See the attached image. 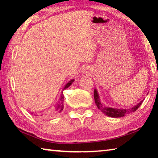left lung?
Instances as JSON below:
<instances>
[{
  "instance_id": "8db88e82",
  "label": "left lung",
  "mask_w": 158,
  "mask_h": 158,
  "mask_svg": "<svg viewBox=\"0 0 158 158\" xmlns=\"http://www.w3.org/2000/svg\"><path fill=\"white\" fill-rule=\"evenodd\" d=\"M94 99L96 105H97L98 108L103 112L104 114H106V116H110L112 118H120L124 116L125 115L129 114L131 112L135 111L139 107L140 105L142 104L143 101L140 102L139 103L137 104V105L133 106V107L130 109H114L111 107H109V106H106L104 105L103 104H102L100 101V99H99V96L98 94L97 90L95 89L94 90Z\"/></svg>"
}]
</instances>
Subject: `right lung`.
<instances>
[{"label": "right lung", "mask_w": 158, "mask_h": 158, "mask_svg": "<svg viewBox=\"0 0 158 158\" xmlns=\"http://www.w3.org/2000/svg\"><path fill=\"white\" fill-rule=\"evenodd\" d=\"M74 81V79L71 80V81H69L68 84L65 85V86L64 87L63 90H65L66 89H68V88L69 86V85H71V84H73V82ZM63 100H64V95H63V93L62 92V94H61V97L60 98V102H59V104H58V105L57 106V110L58 111V112H60L63 111Z\"/></svg>", "instance_id": "1"}]
</instances>
